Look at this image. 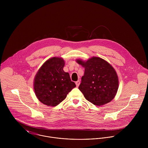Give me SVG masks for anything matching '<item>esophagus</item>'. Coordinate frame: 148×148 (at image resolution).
I'll return each instance as SVG.
<instances>
[{
  "label": "esophagus",
  "mask_w": 148,
  "mask_h": 148,
  "mask_svg": "<svg viewBox=\"0 0 148 148\" xmlns=\"http://www.w3.org/2000/svg\"><path fill=\"white\" fill-rule=\"evenodd\" d=\"M80 81L79 80H78V81H77L76 82V86L78 87L79 86V85H80Z\"/></svg>",
  "instance_id": "esophagus-1"
}]
</instances>
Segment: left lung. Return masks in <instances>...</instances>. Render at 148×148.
<instances>
[{
  "label": "left lung",
  "mask_w": 148,
  "mask_h": 148,
  "mask_svg": "<svg viewBox=\"0 0 148 148\" xmlns=\"http://www.w3.org/2000/svg\"><path fill=\"white\" fill-rule=\"evenodd\" d=\"M76 62L85 68L79 86L85 98L97 106L111 101L119 88L118 76L113 66L98 57H92L86 62L77 59Z\"/></svg>",
  "instance_id": "obj_1"
}]
</instances>
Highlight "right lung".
Returning <instances> with one entry per match:
<instances>
[{
  "label": "right lung",
  "instance_id": "obj_1",
  "mask_svg": "<svg viewBox=\"0 0 148 148\" xmlns=\"http://www.w3.org/2000/svg\"><path fill=\"white\" fill-rule=\"evenodd\" d=\"M64 64L61 58H51L42 64L35 75L34 84L35 95L46 106H58L76 87L69 74L64 71Z\"/></svg>",
  "mask_w": 148,
  "mask_h": 148
}]
</instances>
